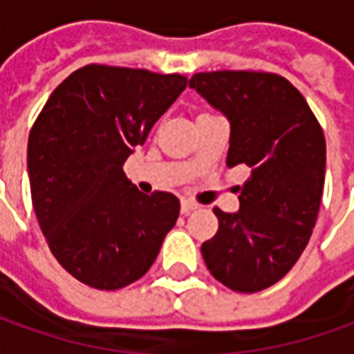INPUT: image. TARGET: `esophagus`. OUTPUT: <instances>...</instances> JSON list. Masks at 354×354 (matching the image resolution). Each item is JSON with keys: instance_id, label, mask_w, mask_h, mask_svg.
<instances>
[{"instance_id": "obj_1", "label": "esophagus", "mask_w": 354, "mask_h": 354, "mask_svg": "<svg viewBox=\"0 0 354 354\" xmlns=\"http://www.w3.org/2000/svg\"><path fill=\"white\" fill-rule=\"evenodd\" d=\"M198 208V204L196 202H192V201H183L181 202V212L183 214H191L192 209H196Z\"/></svg>"}]
</instances>
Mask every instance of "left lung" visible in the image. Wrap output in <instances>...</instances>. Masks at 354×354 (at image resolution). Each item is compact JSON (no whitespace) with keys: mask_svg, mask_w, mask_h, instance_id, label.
<instances>
[{"mask_svg":"<svg viewBox=\"0 0 354 354\" xmlns=\"http://www.w3.org/2000/svg\"><path fill=\"white\" fill-rule=\"evenodd\" d=\"M189 86L231 123L227 165L245 163L241 208H214L218 233L202 243L209 274L233 291L277 283L308 245L320 212L326 138L304 96L264 71L196 73Z\"/></svg>","mask_w":354,"mask_h":354,"instance_id":"1","label":"left lung"}]
</instances>
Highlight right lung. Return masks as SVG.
I'll list each match as a JSON object with an SVG mask.
<instances>
[{
    "mask_svg": "<svg viewBox=\"0 0 354 354\" xmlns=\"http://www.w3.org/2000/svg\"><path fill=\"white\" fill-rule=\"evenodd\" d=\"M185 86L179 73L92 63L71 73L34 121V212L51 254L88 287L115 291L140 279L179 218L175 194L136 191L123 163Z\"/></svg>",
    "mask_w": 354,
    "mask_h": 354,
    "instance_id": "1",
    "label": "right lung"
}]
</instances>
